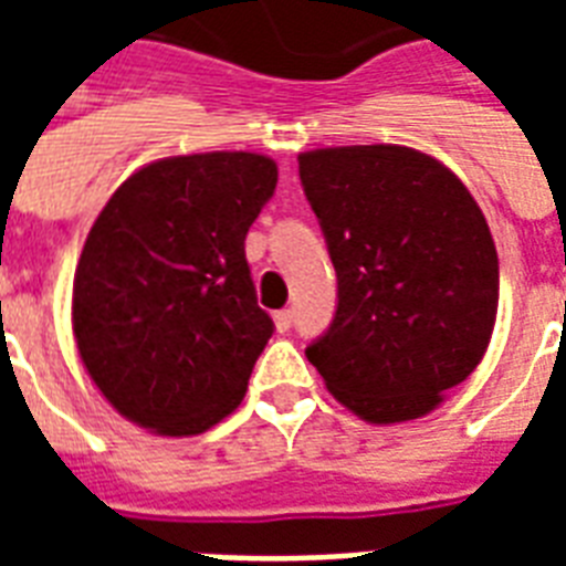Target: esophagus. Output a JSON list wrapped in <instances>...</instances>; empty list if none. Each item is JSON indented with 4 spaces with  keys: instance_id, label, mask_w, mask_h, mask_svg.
<instances>
[{
    "instance_id": "34e87169",
    "label": "esophagus",
    "mask_w": 566,
    "mask_h": 566,
    "mask_svg": "<svg viewBox=\"0 0 566 566\" xmlns=\"http://www.w3.org/2000/svg\"><path fill=\"white\" fill-rule=\"evenodd\" d=\"M291 326H293V308L279 311V314H275V328H279V332H287Z\"/></svg>"
}]
</instances>
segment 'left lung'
Instances as JSON below:
<instances>
[{"mask_svg": "<svg viewBox=\"0 0 566 566\" xmlns=\"http://www.w3.org/2000/svg\"><path fill=\"white\" fill-rule=\"evenodd\" d=\"M300 179L337 273L335 319L305 355L361 420H417L491 344L500 258L482 208L408 146L302 153Z\"/></svg>", "mask_w": 566, "mask_h": 566, "instance_id": "8db88e82", "label": "left lung"}]
</instances>
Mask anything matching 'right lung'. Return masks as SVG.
I'll return each instance as SVG.
<instances>
[{
	"label": "right lung",
	"mask_w": 566,
	"mask_h": 566,
	"mask_svg": "<svg viewBox=\"0 0 566 566\" xmlns=\"http://www.w3.org/2000/svg\"><path fill=\"white\" fill-rule=\"evenodd\" d=\"M275 181V161L255 153L164 158L128 176L93 222L75 266V344L137 426L199 434L247 394L275 326L243 240Z\"/></svg>",
	"instance_id": "1"
}]
</instances>
